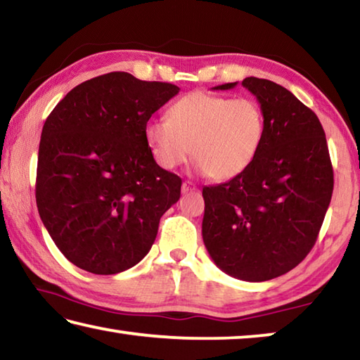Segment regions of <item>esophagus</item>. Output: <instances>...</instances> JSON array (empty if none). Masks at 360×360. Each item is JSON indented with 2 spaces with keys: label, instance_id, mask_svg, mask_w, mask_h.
Returning a JSON list of instances; mask_svg holds the SVG:
<instances>
[{
  "label": "esophagus",
  "instance_id": "obj_1",
  "mask_svg": "<svg viewBox=\"0 0 360 360\" xmlns=\"http://www.w3.org/2000/svg\"><path fill=\"white\" fill-rule=\"evenodd\" d=\"M181 191H182V193L195 192V191H197V186H195L193 182H191V181H184V182H182V187H181Z\"/></svg>",
  "mask_w": 360,
  "mask_h": 360
}]
</instances>
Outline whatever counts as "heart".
I'll return each instance as SVG.
<instances>
[{
    "instance_id": "b5f03b06",
    "label": "heart",
    "mask_w": 360,
    "mask_h": 360,
    "mask_svg": "<svg viewBox=\"0 0 360 360\" xmlns=\"http://www.w3.org/2000/svg\"><path fill=\"white\" fill-rule=\"evenodd\" d=\"M144 136L154 160L174 169L188 155L216 181L241 174L257 157L265 138V114L251 98L193 92L168 109V119H152Z\"/></svg>"
}]
</instances>
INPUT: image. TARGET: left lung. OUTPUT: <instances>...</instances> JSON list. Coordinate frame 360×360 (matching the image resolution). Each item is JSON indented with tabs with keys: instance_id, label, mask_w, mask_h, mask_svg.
<instances>
[{
	"instance_id": "1",
	"label": "left lung",
	"mask_w": 360,
	"mask_h": 360,
	"mask_svg": "<svg viewBox=\"0 0 360 360\" xmlns=\"http://www.w3.org/2000/svg\"><path fill=\"white\" fill-rule=\"evenodd\" d=\"M241 84L260 103L265 138L245 172L203 188L202 233L222 271L260 283L290 271L313 249L330 205L333 168L311 109L268 79L246 77Z\"/></svg>"
}]
</instances>
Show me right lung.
I'll return each instance as SVG.
<instances>
[{"mask_svg": "<svg viewBox=\"0 0 360 360\" xmlns=\"http://www.w3.org/2000/svg\"><path fill=\"white\" fill-rule=\"evenodd\" d=\"M179 92L114 71L76 85L42 127L36 205L71 264L95 275L136 265L182 181L157 165L146 141L150 115Z\"/></svg>", "mask_w": 360, "mask_h": 360, "instance_id": "1", "label": "right lung"}]
</instances>
